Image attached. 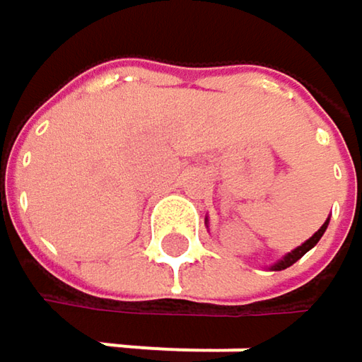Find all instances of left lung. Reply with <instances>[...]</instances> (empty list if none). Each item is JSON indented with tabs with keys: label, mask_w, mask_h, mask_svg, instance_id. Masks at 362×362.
I'll use <instances>...</instances> for the list:
<instances>
[{
	"label": "left lung",
	"mask_w": 362,
	"mask_h": 362,
	"mask_svg": "<svg viewBox=\"0 0 362 362\" xmlns=\"http://www.w3.org/2000/svg\"><path fill=\"white\" fill-rule=\"evenodd\" d=\"M205 224H207V218H205ZM327 226H329V218H327L325 224H323V226H321V228H319V230H317V233H315V235H313L308 241H304V243H302V245H298L296 250H291L289 253H285L281 259H276V262H274V264H270L268 268H270V270H285V268H289L291 264H296V262H298V259H300L304 253L310 252V250H313V247H315V245L321 241V237L325 235Z\"/></svg>",
	"instance_id": "1"
}]
</instances>
